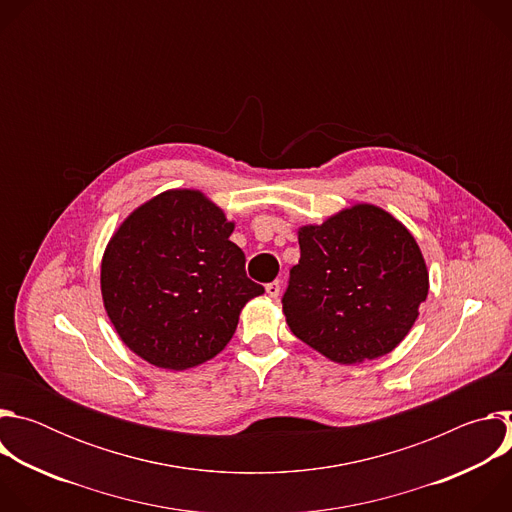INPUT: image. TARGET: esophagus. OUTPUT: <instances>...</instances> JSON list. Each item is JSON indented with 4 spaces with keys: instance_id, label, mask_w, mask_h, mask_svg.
I'll use <instances>...</instances> for the list:
<instances>
[{
    "instance_id": "34e87169",
    "label": "esophagus",
    "mask_w": 512,
    "mask_h": 512,
    "mask_svg": "<svg viewBox=\"0 0 512 512\" xmlns=\"http://www.w3.org/2000/svg\"><path fill=\"white\" fill-rule=\"evenodd\" d=\"M265 291H267V296H269V298H273V300H275V298L279 296V291H281V283L275 279V281H271V283H267V285H265Z\"/></svg>"
}]
</instances>
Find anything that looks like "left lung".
<instances>
[{"instance_id":"1","label":"left lung","mask_w":512,"mask_h":512,"mask_svg":"<svg viewBox=\"0 0 512 512\" xmlns=\"http://www.w3.org/2000/svg\"><path fill=\"white\" fill-rule=\"evenodd\" d=\"M283 314L302 342L340 364L389 354L413 328L429 291L415 237L375 204H352L298 229Z\"/></svg>"}]
</instances>
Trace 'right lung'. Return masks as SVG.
Wrapping results in <instances>:
<instances>
[{"mask_svg":"<svg viewBox=\"0 0 512 512\" xmlns=\"http://www.w3.org/2000/svg\"><path fill=\"white\" fill-rule=\"evenodd\" d=\"M200 190L174 188L137 206L105 247L101 296L121 342L158 369L186 371L233 338L245 304L263 285Z\"/></svg>","mask_w":512,"mask_h":512,"instance_id":"right-lung-1","label":"right lung"}]
</instances>
